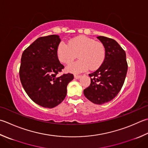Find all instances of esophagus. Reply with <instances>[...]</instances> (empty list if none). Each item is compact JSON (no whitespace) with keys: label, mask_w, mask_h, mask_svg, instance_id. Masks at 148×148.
Masks as SVG:
<instances>
[{"label":"esophagus","mask_w":148,"mask_h":148,"mask_svg":"<svg viewBox=\"0 0 148 148\" xmlns=\"http://www.w3.org/2000/svg\"><path fill=\"white\" fill-rule=\"evenodd\" d=\"M81 77L80 75H78V74H74V77L76 78V79H79V78Z\"/></svg>","instance_id":"1"}]
</instances>
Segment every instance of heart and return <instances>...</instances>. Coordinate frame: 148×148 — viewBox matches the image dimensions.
<instances>
[{"label": "heart", "mask_w": 148, "mask_h": 148, "mask_svg": "<svg viewBox=\"0 0 148 148\" xmlns=\"http://www.w3.org/2000/svg\"><path fill=\"white\" fill-rule=\"evenodd\" d=\"M57 56L60 62L69 64L77 57L79 60L67 66L72 72L95 70L99 67L105 58L106 50L102 43L85 36H77L69 40L68 45L61 42L57 47Z\"/></svg>", "instance_id": "b5f03b06"}]
</instances>
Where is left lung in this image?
<instances>
[{
	"label": "left lung",
	"instance_id": "1",
	"mask_svg": "<svg viewBox=\"0 0 148 148\" xmlns=\"http://www.w3.org/2000/svg\"><path fill=\"white\" fill-rule=\"evenodd\" d=\"M97 38L105 46V58L97 71L89 74L90 85L83 93L91 102L102 105L114 99L122 88L128 63L125 51L115 40L103 36Z\"/></svg>",
	"mask_w": 148,
	"mask_h": 148
}]
</instances>
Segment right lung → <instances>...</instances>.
<instances>
[{
    "label": "right lung",
    "mask_w": 148,
    "mask_h": 148,
    "mask_svg": "<svg viewBox=\"0 0 148 148\" xmlns=\"http://www.w3.org/2000/svg\"><path fill=\"white\" fill-rule=\"evenodd\" d=\"M60 42L55 34L40 37L22 55L19 76L23 88L32 101L44 108H54L62 103L67 85L74 79L71 73L57 76L64 69L57 56Z\"/></svg>",
    "instance_id": "right-lung-1"
}]
</instances>
